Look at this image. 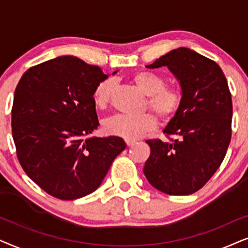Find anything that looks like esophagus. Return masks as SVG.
<instances>
[{"label":"esophagus","instance_id":"34e87169","mask_svg":"<svg viewBox=\"0 0 248 248\" xmlns=\"http://www.w3.org/2000/svg\"><path fill=\"white\" fill-rule=\"evenodd\" d=\"M134 143H135V141H133V140H126L127 147H132V145H133Z\"/></svg>","mask_w":248,"mask_h":248}]
</instances>
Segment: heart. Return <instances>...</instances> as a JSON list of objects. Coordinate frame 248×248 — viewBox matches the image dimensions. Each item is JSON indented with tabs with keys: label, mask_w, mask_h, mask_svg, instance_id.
Wrapping results in <instances>:
<instances>
[{
	"label": "heart",
	"mask_w": 248,
	"mask_h": 248,
	"mask_svg": "<svg viewBox=\"0 0 248 248\" xmlns=\"http://www.w3.org/2000/svg\"><path fill=\"white\" fill-rule=\"evenodd\" d=\"M131 80L142 93L147 94L145 107H149L164 122H169L181 110L184 93L177 86H168L166 78L152 71H138L131 76ZM115 89L111 79L100 81L94 87L93 98L99 108H106L110 104ZM157 117L152 113L140 116L117 114L104 122V130L108 134L135 140L150 133L157 127Z\"/></svg>",
	"instance_id": "obj_1"
}]
</instances>
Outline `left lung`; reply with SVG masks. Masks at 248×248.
<instances>
[{
    "instance_id": "left-lung-1",
    "label": "left lung",
    "mask_w": 248,
    "mask_h": 248,
    "mask_svg": "<svg viewBox=\"0 0 248 248\" xmlns=\"http://www.w3.org/2000/svg\"><path fill=\"white\" fill-rule=\"evenodd\" d=\"M161 66L179 80L184 101L164 131L169 142L147 141L151 154L143 172L160 192L189 195L208 183L225 158L232 139V93L218 64L185 47L147 65Z\"/></svg>"
}]
</instances>
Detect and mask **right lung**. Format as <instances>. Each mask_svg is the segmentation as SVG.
<instances>
[{"instance_id":"1","label":"right lung","mask_w":248,"mask_h":248,"mask_svg":"<svg viewBox=\"0 0 248 248\" xmlns=\"http://www.w3.org/2000/svg\"><path fill=\"white\" fill-rule=\"evenodd\" d=\"M106 78L100 67L60 56L30 67L16 88L11 126L16 157L54 198L76 200L96 191L126 148L118 137L87 139L99 125L93 89Z\"/></svg>"}]
</instances>
